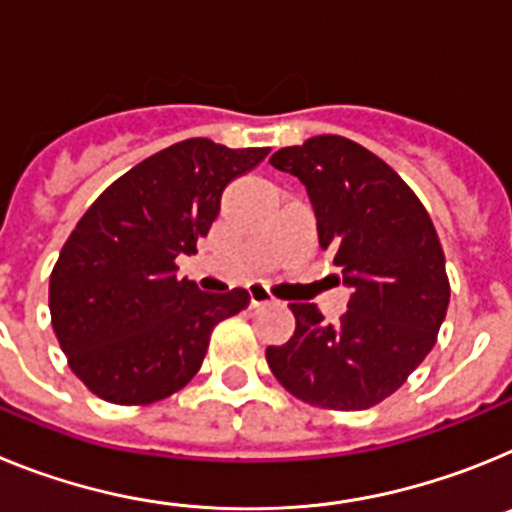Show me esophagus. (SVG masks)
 I'll list each match as a JSON object with an SVG mask.
<instances>
[{
	"mask_svg": "<svg viewBox=\"0 0 512 512\" xmlns=\"http://www.w3.org/2000/svg\"><path fill=\"white\" fill-rule=\"evenodd\" d=\"M271 300H274V297H271L269 292L261 287V284H251V287H248V305H251V307L269 305Z\"/></svg>",
	"mask_w": 512,
	"mask_h": 512,
	"instance_id": "34e87169",
	"label": "esophagus"
}]
</instances>
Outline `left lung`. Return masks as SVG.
<instances>
[{"mask_svg": "<svg viewBox=\"0 0 512 512\" xmlns=\"http://www.w3.org/2000/svg\"><path fill=\"white\" fill-rule=\"evenodd\" d=\"M297 176L333 253L348 310L336 325L292 302L295 336L266 348L287 392L330 410H366L400 390L431 354L449 307L446 259L431 217L382 158L341 135H315L269 158Z\"/></svg>", "mask_w": 512, "mask_h": 512, "instance_id": "1", "label": "left lung"}]
</instances>
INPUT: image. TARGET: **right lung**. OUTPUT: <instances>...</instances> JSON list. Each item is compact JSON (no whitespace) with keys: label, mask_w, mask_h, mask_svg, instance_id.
<instances>
[{"label":"right lung","mask_w":512,"mask_h":512,"mask_svg":"<svg viewBox=\"0 0 512 512\" xmlns=\"http://www.w3.org/2000/svg\"><path fill=\"white\" fill-rule=\"evenodd\" d=\"M269 148L189 138L122 174L84 212L51 274V323L71 372L115 405H151L200 372L210 333L248 305L243 289L176 279L197 253L223 189Z\"/></svg>","instance_id":"1"}]
</instances>
